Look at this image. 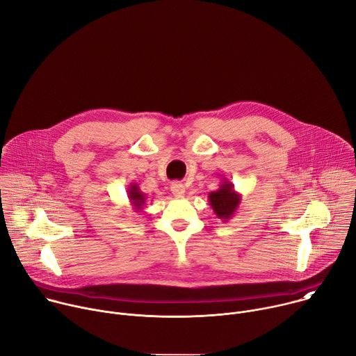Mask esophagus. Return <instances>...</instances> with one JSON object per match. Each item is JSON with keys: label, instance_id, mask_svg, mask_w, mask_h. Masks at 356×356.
<instances>
[{"label": "esophagus", "instance_id": "obj_1", "mask_svg": "<svg viewBox=\"0 0 356 356\" xmlns=\"http://www.w3.org/2000/svg\"><path fill=\"white\" fill-rule=\"evenodd\" d=\"M170 190H172L173 195H176V197H183V195H184V193H186V187H184V184H183V183H180V181H175V183H172Z\"/></svg>", "mask_w": 356, "mask_h": 356}]
</instances>
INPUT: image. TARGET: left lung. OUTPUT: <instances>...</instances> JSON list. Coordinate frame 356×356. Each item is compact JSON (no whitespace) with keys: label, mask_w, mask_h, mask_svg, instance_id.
<instances>
[{"label":"left lung","mask_w":356,"mask_h":356,"mask_svg":"<svg viewBox=\"0 0 356 356\" xmlns=\"http://www.w3.org/2000/svg\"><path fill=\"white\" fill-rule=\"evenodd\" d=\"M242 201V194L238 193L231 181L222 180L216 191L209 194V202L214 214L222 220L229 221L238 211Z\"/></svg>","instance_id":"1"}]
</instances>
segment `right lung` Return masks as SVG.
<instances>
[{
    "mask_svg": "<svg viewBox=\"0 0 356 356\" xmlns=\"http://www.w3.org/2000/svg\"><path fill=\"white\" fill-rule=\"evenodd\" d=\"M128 198H129V202H131L132 209L135 211L140 213V210L143 209L145 202H146V194L139 190L138 183H131L129 184V187H128Z\"/></svg>",
    "mask_w": 356,
    "mask_h": 356,
    "instance_id": "1",
    "label": "right lung"
}]
</instances>
